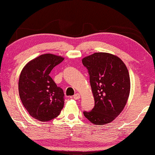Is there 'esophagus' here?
Segmentation results:
<instances>
[{
	"label": "esophagus",
	"mask_w": 155,
	"mask_h": 155,
	"mask_svg": "<svg viewBox=\"0 0 155 155\" xmlns=\"http://www.w3.org/2000/svg\"><path fill=\"white\" fill-rule=\"evenodd\" d=\"M74 97V99H75V100H78V99L80 98V95L79 93H76L74 95V97Z\"/></svg>",
	"instance_id": "obj_1"
}]
</instances>
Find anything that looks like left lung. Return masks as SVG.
I'll return each mask as SVG.
<instances>
[{"label": "left lung", "instance_id": "8db88e82", "mask_svg": "<svg viewBox=\"0 0 155 155\" xmlns=\"http://www.w3.org/2000/svg\"><path fill=\"white\" fill-rule=\"evenodd\" d=\"M88 70L95 106L84 115L94 124L111 122L122 112L130 95V81L125 64L117 56L96 52L82 59Z\"/></svg>", "mask_w": 155, "mask_h": 155}]
</instances>
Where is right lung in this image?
Returning <instances> with one entry per match:
<instances>
[{
	"label": "right lung",
	"instance_id": "1",
	"mask_svg": "<svg viewBox=\"0 0 155 155\" xmlns=\"http://www.w3.org/2000/svg\"><path fill=\"white\" fill-rule=\"evenodd\" d=\"M63 60L52 54H41L27 63L21 71L19 97L24 107L35 120L50 121L63 109V90L57 86L49 74Z\"/></svg>",
	"mask_w": 155,
	"mask_h": 155
}]
</instances>
